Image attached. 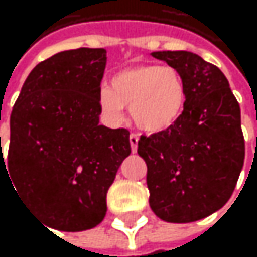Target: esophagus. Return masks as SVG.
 Wrapping results in <instances>:
<instances>
[{
	"instance_id": "34e87169",
	"label": "esophagus",
	"mask_w": 257,
	"mask_h": 257,
	"mask_svg": "<svg viewBox=\"0 0 257 257\" xmlns=\"http://www.w3.org/2000/svg\"><path fill=\"white\" fill-rule=\"evenodd\" d=\"M130 143H131V151L136 153L137 151V145H139V137L136 134H131L130 136Z\"/></svg>"
}]
</instances>
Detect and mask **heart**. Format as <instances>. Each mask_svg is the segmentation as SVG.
I'll use <instances>...</instances> for the list:
<instances>
[{"label": "heart", "instance_id": "heart-1", "mask_svg": "<svg viewBox=\"0 0 257 257\" xmlns=\"http://www.w3.org/2000/svg\"><path fill=\"white\" fill-rule=\"evenodd\" d=\"M103 115L118 123L123 107H130L136 127L146 134H163L179 123L186 107V86L176 67L137 64L121 69L111 78V87L98 91Z\"/></svg>", "mask_w": 257, "mask_h": 257}]
</instances>
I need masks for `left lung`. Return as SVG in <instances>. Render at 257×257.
<instances>
[{
  "label": "left lung",
  "instance_id": "obj_1",
  "mask_svg": "<svg viewBox=\"0 0 257 257\" xmlns=\"http://www.w3.org/2000/svg\"><path fill=\"white\" fill-rule=\"evenodd\" d=\"M186 86V107L173 130L142 136L150 205L165 222L188 223L220 210L231 197L245 159L240 107L220 69L188 51H159Z\"/></svg>",
  "mask_w": 257,
  "mask_h": 257
}]
</instances>
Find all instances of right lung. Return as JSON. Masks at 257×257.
Here are the masks:
<instances>
[{
  "label": "right lung",
  "mask_w": 257,
  "mask_h": 257,
  "mask_svg": "<svg viewBox=\"0 0 257 257\" xmlns=\"http://www.w3.org/2000/svg\"><path fill=\"white\" fill-rule=\"evenodd\" d=\"M104 49L63 51L38 63L11 114V143L0 173L44 223L84 231L106 216V193L131 154L130 131L100 124ZM8 168H6L5 166Z\"/></svg>",
  "instance_id": "right-lung-1"
}]
</instances>
